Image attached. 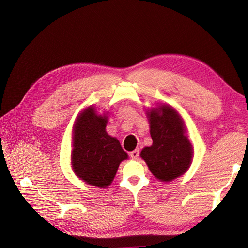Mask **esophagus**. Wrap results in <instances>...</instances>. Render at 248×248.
Listing matches in <instances>:
<instances>
[{"label": "esophagus", "instance_id": "esophagus-1", "mask_svg": "<svg viewBox=\"0 0 248 248\" xmlns=\"http://www.w3.org/2000/svg\"><path fill=\"white\" fill-rule=\"evenodd\" d=\"M129 155H130V157H131L132 159H138L139 156H140V150H139V149L133 150V151L130 152Z\"/></svg>", "mask_w": 248, "mask_h": 248}]
</instances>
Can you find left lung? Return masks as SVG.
<instances>
[{"instance_id": "8db88e82", "label": "left lung", "mask_w": 248, "mask_h": 248, "mask_svg": "<svg viewBox=\"0 0 248 248\" xmlns=\"http://www.w3.org/2000/svg\"><path fill=\"white\" fill-rule=\"evenodd\" d=\"M159 108L161 111L154 109L148 114L153 144L141 150L140 157L157 179L169 182L189 168L192 147L178 112L168 106Z\"/></svg>"}]
</instances>
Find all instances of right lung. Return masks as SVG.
Listing matches in <instances>:
<instances>
[{"label": "right lung", "mask_w": 248, "mask_h": 248, "mask_svg": "<svg viewBox=\"0 0 248 248\" xmlns=\"http://www.w3.org/2000/svg\"><path fill=\"white\" fill-rule=\"evenodd\" d=\"M108 119L88 108L78 117L74 129L72 168L90 185L106 188L117 172L127 153L117 139L106 131Z\"/></svg>", "instance_id": "obj_1"}]
</instances>
